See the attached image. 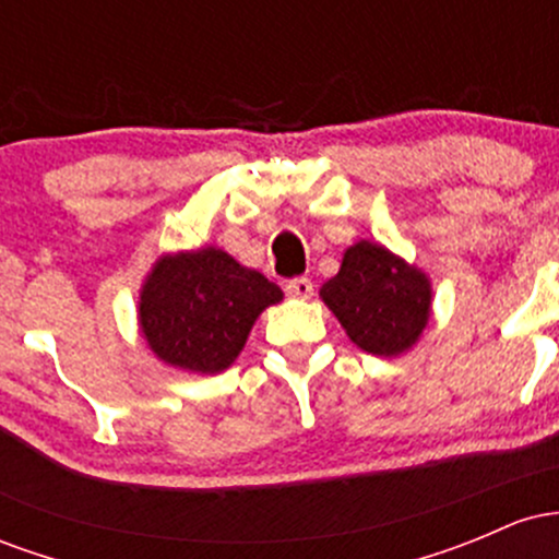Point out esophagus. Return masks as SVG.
Returning <instances> with one entry per match:
<instances>
[{
    "label": "esophagus",
    "instance_id": "1",
    "mask_svg": "<svg viewBox=\"0 0 559 559\" xmlns=\"http://www.w3.org/2000/svg\"><path fill=\"white\" fill-rule=\"evenodd\" d=\"M312 292H316V288H312L310 278H292L286 284V294L292 299H310Z\"/></svg>",
    "mask_w": 559,
    "mask_h": 559
}]
</instances>
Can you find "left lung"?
Masks as SVG:
<instances>
[{"label": "left lung", "mask_w": 559, "mask_h": 559, "mask_svg": "<svg viewBox=\"0 0 559 559\" xmlns=\"http://www.w3.org/2000/svg\"><path fill=\"white\" fill-rule=\"evenodd\" d=\"M320 299L360 349L394 357L418 342L428 325L431 281L381 243L357 241L320 288Z\"/></svg>", "instance_id": "left-lung-1"}]
</instances>
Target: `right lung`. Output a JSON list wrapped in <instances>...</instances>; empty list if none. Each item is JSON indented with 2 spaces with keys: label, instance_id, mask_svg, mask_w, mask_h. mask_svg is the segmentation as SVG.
Returning <instances> with one entry per match:
<instances>
[{
  "label": "right lung",
  "instance_id": "add662e5",
  "mask_svg": "<svg viewBox=\"0 0 559 559\" xmlns=\"http://www.w3.org/2000/svg\"><path fill=\"white\" fill-rule=\"evenodd\" d=\"M284 292L217 247L165 254L139 294V325L163 362L191 373L226 370L254 320Z\"/></svg>",
  "mask_w": 559,
  "mask_h": 559
}]
</instances>
